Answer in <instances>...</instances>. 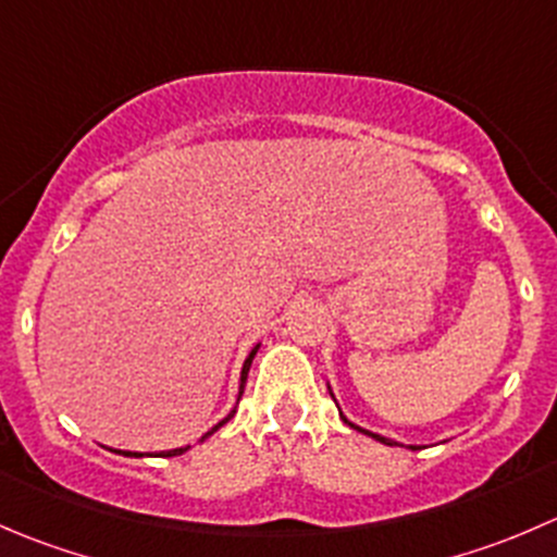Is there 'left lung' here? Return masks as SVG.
<instances>
[{"label":"left lung","mask_w":557,"mask_h":557,"mask_svg":"<svg viewBox=\"0 0 557 557\" xmlns=\"http://www.w3.org/2000/svg\"><path fill=\"white\" fill-rule=\"evenodd\" d=\"M329 394H332V388H329ZM334 397V394H332ZM339 419H343L345 424H348V428H354V430H359V433H364V435H370V438H375V441H381V444H386V446H397L394 444V441H388V438H383V435H377V433H370V430H361V428H356V424H350L348 419H345L343 413H339ZM410 449H419V446H410Z\"/></svg>","instance_id":"8db88e82"}]
</instances>
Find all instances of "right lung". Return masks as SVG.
Returning <instances> with one entry per match:
<instances>
[{
  "instance_id": "1",
  "label": "right lung",
  "mask_w": 557,
  "mask_h": 557,
  "mask_svg": "<svg viewBox=\"0 0 557 557\" xmlns=\"http://www.w3.org/2000/svg\"><path fill=\"white\" fill-rule=\"evenodd\" d=\"M258 348H261V345H256V348H252V350H250V356H247V359H245V364H242L239 397H242V392H245V383H247V372H250V364H252V359H256ZM234 413H236V410H231V413H228V416H225L223 422H220V424H214V428H212V430H209V433H207V435H203V438H209V435H212V433H218V430H220V428H223V424H225V422H228V419H231V416H234ZM187 449H190V446H185V449H171V451H160V457H176V455H185V451H187ZM116 455H124V457H141V455H138V451H116Z\"/></svg>"
}]
</instances>
